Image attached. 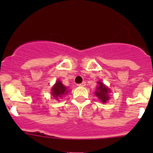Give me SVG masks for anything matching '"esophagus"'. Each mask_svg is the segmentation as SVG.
I'll list each match as a JSON object with an SVG mask.
<instances>
[{
    "label": "esophagus",
    "mask_w": 153,
    "mask_h": 153,
    "mask_svg": "<svg viewBox=\"0 0 153 153\" xmlns=\"http://www.w3.org/2000/svg\"><path fill=\"white\" fill-rule=\"evenodd\" d=\"M85 85H86V82H85V81H83V82L81 83V84H78V86H84Z\"/></svg>",
    "instance_id": "obj_1"
}]
</instances>
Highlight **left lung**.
<instances>
[{"mask_svg":"<svg viewBox=\"0 0 153 153\" xmlns=\"http://www.w3.org/2000/svg\"><path fill=\"white\" fill-rule=\"evenodd\" d=\"M109 92L110 90L103 83L98 82V86H97V90L95 94L103 103H105L109 99V95H108V92Z\"/></svg>","mask_w":153,"mask_h":153,"instance_id":"obj_1","label":"left lung"}]
</instances>
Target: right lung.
<instances>
[{
  "mask_svg": "<svg viewBox=\"0 0 153 153\" xmlns=\"http://www.w3.org/2000/svg\"><path fill=\"white\" fill-rule=\"evenodd\" d=\"M67 88L66 86H64V84L60 81H57L56 84L54 85L52 89V95L53 97H55V99L63 96L64 95L67 94Z\"/></svg>",
  "mask_w": 153,
  "mask_h": 153,
  "instance_id": "add662e5",
  "label": "right lung"
}]
</instances>
